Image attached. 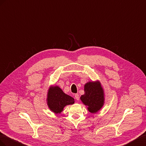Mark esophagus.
Instances as JSON below:
<instances>
[{"label":"esophagus","instance_id":"1","mask_svg":"<svg viewBox=\"0 0 146 146\" xmlns=\"http://www.w3.org/2000/svg\"><path fill=\"white\" fill-rule=\"evenodd\" d=\"M74 98H75L76 100H79V99H80V97H79V95L78 94L74 95Z\"/></svg>","mask_w":146,"mask_h":146}]
</instances>
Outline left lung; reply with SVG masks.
<instances>
[{"label":"left lung","instance_id":"obj_1","mask_svg":"<svg viewBox=\"0 0 146 146\" xmlns=\"http://www.w3.org/2000/svg\"><path fill=\"white\" fill-rule=\"evenodd\" d=\"M81 100L87 106L91 113H95L102 108L104 104V92L99 82H89L84 86V94Z\"/></svg>","mask_w":146,"mask_h":146}]
</instances>
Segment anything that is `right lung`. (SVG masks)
<instances>
[{"instance_id":"1","label":"right lung","mask_w":146,"mask_h":146,"mask_svg":"<svg viewBox=\"0 0 146 146\" xmlns=\"http://www.w3.org/2000/svg\"><path fill=\"white\" fill-rule=\"evenodd\" d=\"M74 98L65 94L58 86L51 87L48 90L47 103L50 110L56 114H60L64 108L73 105Z\"/></svg>"}]
</instances>
